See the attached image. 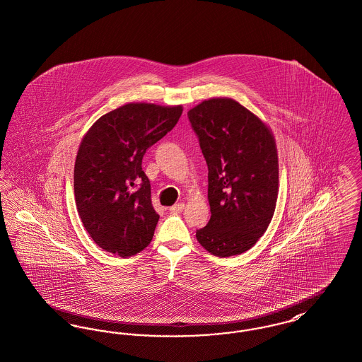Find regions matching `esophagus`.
Wrapping results in <instances>:
<instances>
[{
  "instance_id": "esophagus-1",
  "label": "esophagus",
  "mask_w": 362,
  "mask_h": 362,
  "mask_svg": "<svg viewBox=\"0 0 362 362\" xmlns=\"http://www.w3.org/2000/svg\"><path fill=\"white\" fill-rule=\"evenodd\" d=\"M185 208H186V205L183 202H179V204H175L170 211V213H180Z\"/></svg>"
}]
</instances>
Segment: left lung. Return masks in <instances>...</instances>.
Wrapping results in <instances>:
<instances>
[{"instance_id":"1","label":"left lung","mask_w":362,"mask_h":362,"mask_svg":"<svg viewBox=\"0 0 362 362\" xmlns=\"http://www.w3.org/2000/svg\"><path fill=\"white\" fill-rule=\"evenodd\" d=\"M208 164L211 220L197 240L211 255L253 247L276 208L279 161L268 124L233 98L205 100L187 112Z\"/></svg>"}]
</instances>
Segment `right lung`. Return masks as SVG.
Returning <instances> with one entry per match:
<instances>
[{
    "label": "right lung",
    "instance_id": "1",
    "mask_svg": "<svg viewBox=\"0 0 362 362\" xmlns=\"http://www.w3.org/2000/svg\"><path fill=\"white\" fill-rule=\"evenodd\" d=\"M182 112V105L129 103L86 132L75 160L74 192L86 231L101 249L131 257L151 242L160 216L151 205L142 158Z\"/></svg>",
    "mask_w": 362,
    "mask_h": 362
}]
</instances>
